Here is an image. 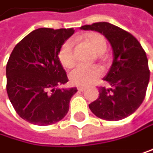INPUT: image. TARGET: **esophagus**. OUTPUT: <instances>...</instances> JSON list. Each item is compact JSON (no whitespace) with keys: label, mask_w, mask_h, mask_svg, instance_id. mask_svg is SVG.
I'll list each match as a JSON object with an SVG mask.
<instances>
[{"label":"esophagus","mask_w":153,"mask_h":153,"mask_svg":"<svg viewBox=\"0 0 153 153\" xmlns=\"http://www.w3.org/2000/svg\"><path fill=\"white\" fill-rule=\"evenodd\" d=\"M77 89H78L80 92H82V91H84V89H85V87H84V86H77Z\"/></svg>","instance_id":"1"}]
</instances>
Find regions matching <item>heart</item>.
Listing matches in <instances>:
<instances>
[{"instance_id":"obj_1","label":"heart","mask_w":153,"mask_h":153,"mask_svg":"<svg viewBox=\"0 0 153 153\" xmlns=\"http://www.w3.org/2000/svg\"><path fill=\"white\" fill-rule=\"evenodd\" d=\"M83 41L93 49L97 55H102L107 50V42L105 37L98 32H90L83 36ZM58 58L64 68L70 69L75 64V54L73 42H65L58 52ZM103 75V71L99 66H77L70 72V80L72 83L80 86H85L97 81Z\"/></svg>"}]
</instances>
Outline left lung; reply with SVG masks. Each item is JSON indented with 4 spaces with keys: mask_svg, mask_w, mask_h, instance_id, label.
I'll return each mask as SVG.
<instances>
[{
    "mask_svg": "<svg viewBox=\"0 0 153 153\" xmlns=\"http://www.w3.org/2000/svg\"><path fill=\"white\" fill-rule=\"evenodd\" d=\"M82 30L102 33L111 42L113 62L104 81L111 88L99 86V97L89 104L98 118L119 121L134 113L146 96L150 69L146 52L135 36L108 22L84 25Z\"/></svg>",
    "mask_w": 153,
    "mask_h": 153,
    "instance_id": "obj_1",
    "label": "left lung"
}]
</instances>
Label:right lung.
<instances>
[{
	"instance_id": "1",
	"label": "right lung",
	"mask_w": 153,
	"mask_h": 153,
	"mask_svg": "<svg viewBox=\"0 0 153 153\" xmlns=\"http://www.w3.org/2000/svg\"><path fill=\"white\" fill-rule=\"evenodd\" d=\"M73 29L35 30L12 51L6 65V90L22 119L41 126L62 120L77 88L58 89L69 82L58 52Z\"/></svg>"
}]
</instances>
